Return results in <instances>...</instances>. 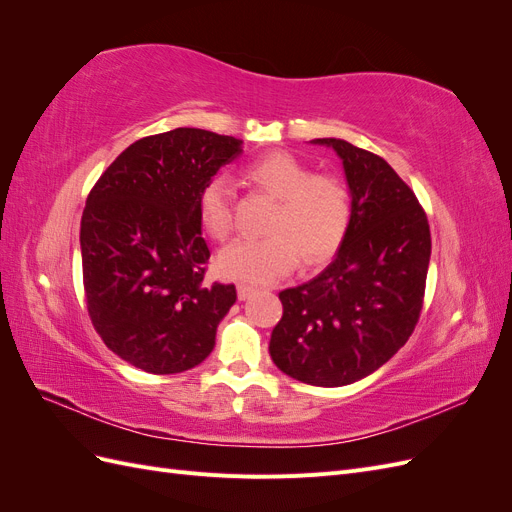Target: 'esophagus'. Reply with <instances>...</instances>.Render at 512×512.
Listing matches in <instances>:
<instances>
[{
	"mask_svg": "<svg viewBox=\"0 0 512 512\" xmlns=\"http://www.w3.org/2000/svg\"><path fill=\"white\" fill-rule=\"evenodd\" d=\"M254 292H256V288H254V286H247V284H239V286H237V294H239V299H241V301L250 299Z\"/></svg>",
	"mask_w": 512,
	"mask_h": 512,
	"instance_id": "1",
	"label": "esophagus"
}]
</instances>
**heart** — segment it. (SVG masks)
Masks as SVG:
<instances>
[{"label":"heart","mask_w":512,"mask_h":512,"mask_svg":"<svg viewBox=\"0 0 512 512\" xmlns=\"http://www.w3.org/2000/svg\"><path fill=\"white\" fill-rule=\"evenodd\" d=\"M245 177L277 200L267 222V239L237 241L218 256L224 277L247 284H271L299 265L318 267L342 247L352 222L348 185L316 170L288 151H273L247 164ZM198 220L213 239L235 230V200L226 177H209L196 196Z\"/></svg>","instance_id":"obj_1"}]
</instances>
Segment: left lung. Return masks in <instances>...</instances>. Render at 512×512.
<instances>
[{
	"instance_id": "left-lung-1",
	"label": "left lung",
	"mask_w": 512,
	"mask_h": 512,
	"mask_svg": "<svg viewBox=\"0 0 512 512\" xmlns=\"http://www.w3.org/2000/svg\"><path fill=\"white\" fill-rule=\"evenodd\" d=\"M344 162L352 222L331 265L280 292L273 363L312 386L374 374L408 342L423 309L431 232L414 192L384 158L342 138H314Z\"/></svg>"
}]
</instances>
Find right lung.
<instances>
[{"label": "right lung", "mask_w": 512, "mask_h": 512, "mask_svg": "<svg viewBox=\"0 0 512 512\" xmlns=\"http://www.w3.org/2000/svg\"><path fill=\"white\" fill-rule=\"evenodd\" d=\"M241 145L198 128L145 136L87 196L81 256L91 324L108 350L147 374L203 363L237 301L232 284L205 282L211 254L196 196Z\"/></svg>", "instance_id": "1"}]
</instances>
